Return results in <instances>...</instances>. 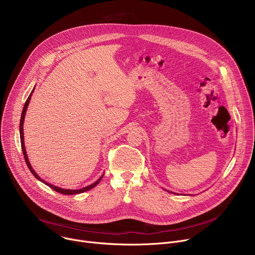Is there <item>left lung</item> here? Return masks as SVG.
<instances>
[{"instance_id":"obj_1","label":"left lung","mask_w":255,"mask_h":255,"mask_svg":"<svg viewBox=\"0 0 255 255\" xmlns=\"http://www.w3.org/2000/svg\"><path fill=\"white\" fill-rule=\"evenodd\" d=\"M166 192H168V193H171V194H175V193H172V192H169V191H166Z\"/></svg>"}]
</instances>
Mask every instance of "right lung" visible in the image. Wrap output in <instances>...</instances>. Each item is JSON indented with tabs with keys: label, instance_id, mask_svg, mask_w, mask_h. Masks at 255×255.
<instances>
[{
	"label": "right lung",
	"instance_id": "add662e5",
	"mask_svg": "<svg viewBox=\"0 0 255 255\" xmlns=\"http://www.w3.org/2000/svg\"><path fill=\"white\" fill-rule=\"evenodd\" d=\"M34 89H35V87L33 88V90H32V92H31V94L29 95V97H28V99H27V101L25 102V105H24V107H23V111H22L21 119H20V127H19V130H20V139H21V147H22V150H23V154H24V158H25L26 164H27L28 168L30 169L31 173L35 176V178H37L38 180H40L41 183H43L44 185L48 186V187H49V188H51L53 191H55V192H57V193H60V194H63V195H78V194L85 193V192H87V191H89V190H91V189L95 188V187L100 183L101 179L103 178L104 173L100 176V178H99V179H97V180L95 181V183H93L92 185H90V186H88V187L82 188V189H80V190H68V189H61V188H59V187H56V186H53V185H51V184L47 183V181H45L44 179H42V178L37 174V172H36V171L33 169V167L31 166V163H30V161H29V159H28V156H27V152H26V148H25V144H24V142H25V141H24L23 125H24V120H25V116H26V111H27V109H28V105H29V103H30L31 96H32V94H33V92H34Z\"/></svg>",
	"mask_w": 255,
	"mask_h": 255
}]
</instances>
